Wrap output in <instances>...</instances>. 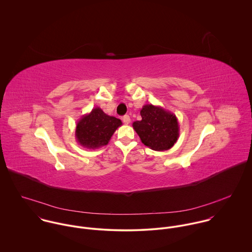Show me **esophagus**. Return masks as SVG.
I'll use <instances>...</instances> for the list:
<instances>
[{
	"mask_svg": "<svg viewBox=\"0 0 252 252\" xmlns=\"http://www.w3.org/2000/svg\"><path fill=\"white\" fill-rule=\"evenodd\" d=\"M122 120H123V122H124L125 124H129V123H130V121H131V119H130V116H129V115H124V116H123V118H122Z\"/></svg>",
	"mask_w": 252,
	"mask_h": 252,
	"instance_id": "esophagus-1",
	"label": "esophagus"
}]
</instances>
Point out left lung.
Masks as SVG:
<instances>
[{
	"instance_id": "1",
	"label": "left lung",
	"mask_w": 252,
	"mask_h": 252,
	"mask_svg": "<svg viewBox=\"0 0 252 252\" xmlns=\"http://www.w3.org/2000/svg\"><path fill=\"white\" fill-rule=\"evenodd\" d=\"M140 113L142 120L135 121L133 128L142 143L158 152L170 150L179 138V123L176 115L154 104H145Z\"/></svg>"
}]
</instances>
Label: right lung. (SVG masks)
I'll list each match as a JSON object with an SVG mask.
<instances>
[{
	"label": "right lung",
	"mask_w": 252,
	"mask_h": 252,
	"mask_svg": "<svg viewBox=\"0 0 252 252\" xmlns=\"http://www.w3.org/2000/svg\"><path fill=\"white\" fill-rule=\"evenodd\" d=\"M121 125L120 119L107 115L99 107H94L77 122L75 137L78 144L86 149H98L108 144Z\"/></svg>",
	"instance_id": "add662e5"
}]
</instances>
